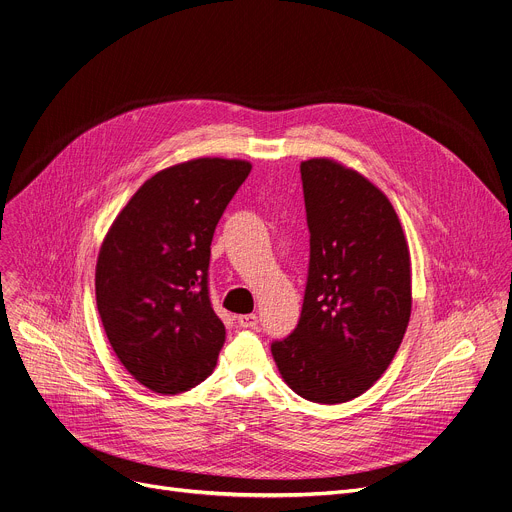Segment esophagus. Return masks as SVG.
<instances>
[{
	"mask_svg": "<svg viewBox=\"0 0 512 512\" xmlns=\"http://www.w3.org/2000/svg\"><path fill=\"white\" fill-rule=\"evenodd\" d=\"M237 322L243 329H255L259 318H257V314H241V316H237Z\"/></svg>",
	"mask_w": 512,
	"mask_h": 512,
	"instance_id": "34e87169",
	"label": "esophagus"
}]
</instances>
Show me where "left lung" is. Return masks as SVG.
Instances as JSON below:
<instances>
[{
  "label": "left lung",
  "instance_id": "obj_1",
  "mask_svg": "<svg viewBox=\"0 0 512 512\" xmlns=\"http://www.w3.org/2000/svg\"><path fill=\"white\" fill-rule=\"evenodd\" d=\"M310 261L300 320L271 343L286 384L339 404L378 382L410 318V255L390 200L331 159L300 165Z\"/></svg>",
  "mask_w": 512,
  "mask_h": 512
}]
</instances>
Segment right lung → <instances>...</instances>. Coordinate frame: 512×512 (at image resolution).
I'll use <instances>...</instances> for the list:
<instances>
[{"label":"right lung","mask_w":512,"mask_h":512,"mask_svg":"<svg viewBox=\"0 0 512 512\" xmlns=\"http://www.w3.org/2000/svg\"><path fill=\"white\" fill-rule=\"evenodd\" d=\"M251 173L239 159H194L143 183L114 220L96 267L108 341L134 380L157 394L204 382L224 345L210 302L216 224Z\"/></svg>","instance_id":"1"}]
</instances>
